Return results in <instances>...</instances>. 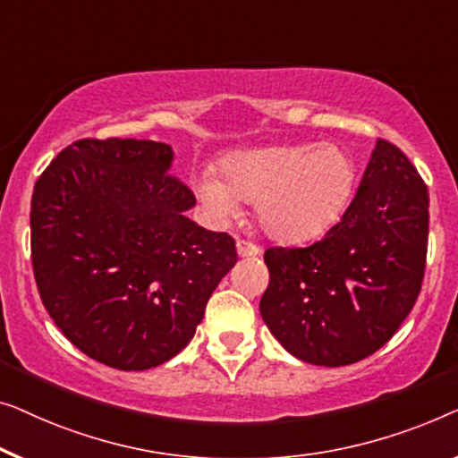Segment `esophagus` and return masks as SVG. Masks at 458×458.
Instances as JSON below:
<instances>
[{"instance_id":"1","label":"esophagus","mask_w":458,"mask_h":458,"mask_svg":"<svg viewBox=\"0 0 458 458\" xmlns=\"http://www.w3.org/2000/svg\"><path fill=\"white\" fill-rule=\"evenodd\" d=\"M236 253L241 257H257V255H261V249L253 242L236 241Z\"/></svg>"}]
</instances>
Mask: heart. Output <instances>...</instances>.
Segmentation results:
<instances>
[{"instance_id":"1","label":"heart","mask_w":458,"mask_h":458,"mask_svg":"<svg viewBox=\"0 0 458 458\" xmlns=\"http://www.w3.org/2000/svg\"><path fill=\"white\" fill-rule=\"evenodd\" d=\"M355 164L338 145H278L232 153L222 174L205 165L195 191L216 220L257 201V220L269 238L302 242L330 228L349 201Z\"/></svg>"}]
</instances>
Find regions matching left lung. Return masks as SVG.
Masks as SVG:
<instances>
[{
  "instance_id": "1",
  "label": "left lung",
  "mask_w": 458,
  "mask_h": 458,
  "mask_svg": "<svg viewBox=\"0 0 458 458\" xmlns=\"http://www.w3.org/2000/svg\"><path fill=\"white\" fill-rule=\"evenodd\" d=\"M429 197L407 156L377 139L343 220L307 249H267L259 311L293 357L340 367L394 336L421 291Z\"/></svg>"
}]
</instances>
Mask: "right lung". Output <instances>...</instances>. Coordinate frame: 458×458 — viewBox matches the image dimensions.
I'll use <instances>...</instances> for the list:
<instances>
[{
	"label": "right lung",
	"instance_id": "1",
	"mask_svg": "<svg viewBox=\"0 0 458 458\" xmlns=\"http://www.w3.org/2000/svg\"><path fill=\"white\" fill-rule=\"evenodd\" d=\"M170 145L76 140L37 180L30 249L51 319L85 355L122 371L176 357L236 263L234 238L199 226Z\"/></svg>",
	"mask_w": 458,
	"mask_h": 458
}]
</instances>
